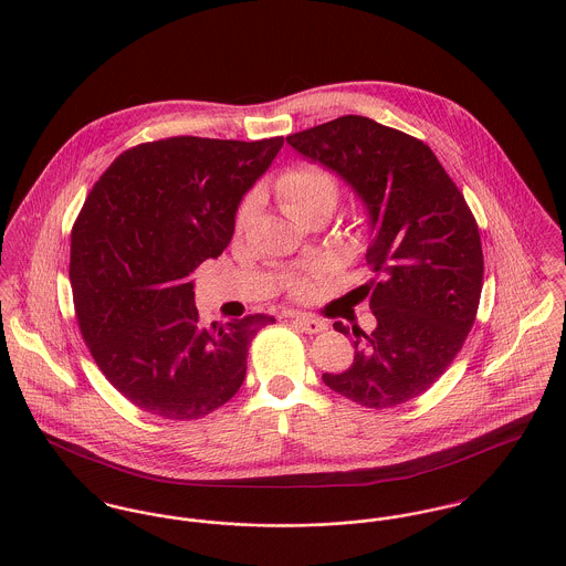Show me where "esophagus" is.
<instances>
[{"label":"esophagus","mask_w":566,"mask_h":566,"mask_svg":"<svg viewBox=\"0 0 566 566\" xmlns=\"http://www.w3.org/2000/svg\"><path fill=\"white\" fill-rule=\"evenodd\" d=\"M292 323L296 324L301 331H305V333H323L324 328H326V324L323 321H318V318H312V316H292Z\"/></svg>","instance_id":"obj_1"}]
</instances>
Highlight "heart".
<instances>
[{
    "label": "heart",
    "instance_id": "1",
    "mask_svg": "<svg viewBox=\"0 0 566 566\" xmlns=\"http://www.w3.org/2000/svg\"><path fill=\"white\" fill-rule=\"evenodd\" d=\"M279 193L292 213H301L303 209H307L310 205L324 200V198L335 200L337 185H335L333 176L323 167L298 165V167L287 169L281 176ZM254 209H256V196L250 193L238 209V227H243L250 220ZM301 290H305V287H301Z\"/></svg>",
    "mask_w": 566,
    "mask_h": 566
}]
</instances>
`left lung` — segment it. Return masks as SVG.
Listing matches in <instances>:
<instances>
[{
    "label": "left lung",
    "mask_w": 566,
    "mask_h": 566,
    "mask_svg": "<svg viewBox=\"0 0 566 566\" xmlns=\"http://www.w3.org/2000/svg\"><path fill=\"white\" fill-rule=\"evenodd\" d=\"M337 174L368 213L361 285L377 326L361 333L344 373H324L333 392L375 409L429 390L460 353L478 316L484 254L478 222L429 146L361 115H344L287 137ZM348 335V326L333 323ZM357 335V328H353Z\"/></svg>",
    "instance_id": "8db88e82"
}]
</instances>
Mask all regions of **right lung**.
Returning a JSON list of instances; mask_svg holds the SVG:
<instances>
[{"label":"right lung","instance_id":"obj_1","mask_svg":"<svg viewBox=\"0 0 566 566\" xmlns=\"http://www.w3.org/2000/svg\"><path fill=\"white\" fill-rule=\"evenodd\" d=\"M283 137H171L122 153L72 231L82 337L111 386L144 411L193 420L242 388L252 337L272 316L198 323L191 272L235 231L248 189Z\"/></svg>","mask_w":566,"mask_h":566}]
</instances>
